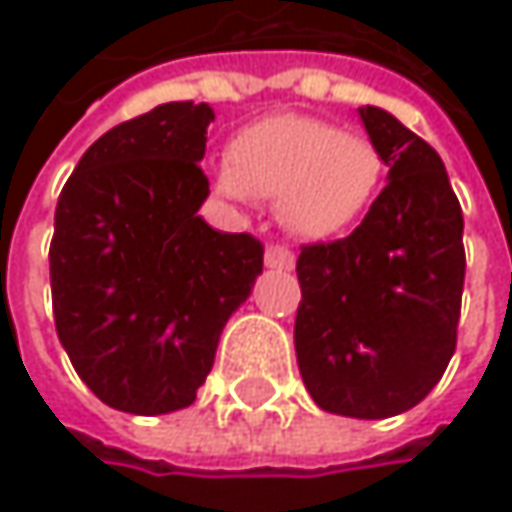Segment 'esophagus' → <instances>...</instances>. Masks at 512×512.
Returning <instances> with one entry per match:
<instances>
[{
    "label": "esophagus",
    "instance_id": "34e87169",
    "mask_svg": "<svg viewBox=\"0 0 512 512\" xmlns=\"http://www.w3.org/2000/svg\"><path fill=\"white\" fill-rule=\"evenodd\" d=\"M293 263H296V257L287 246H269L266 249V266L269 269H293Z\"/></svg>",
    "mask_w": 512,
    "mask_h": 512
}]
</instances>
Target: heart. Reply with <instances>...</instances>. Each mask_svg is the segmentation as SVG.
I'll list each match as a JSON object with an SVG mask.
<instances>
[{
	"label": "heart",
	"instance_id": "1",
	"mask_svg": "<svg viewBox=\"0 0 512 512\" xmlns=\"http://www.w3.org/2000/svg\"><path fill=\"white\" fill-rule=\"evenodd\" d=\"M388 162L361 133L332 121L281 112L243 127L228 165L213 174L228 201H275L278 222L305 240H326L358 225L376 204Z\"/></svg>",
	"mask_w": 512,
	"mask_h": 512
}]
</instances>
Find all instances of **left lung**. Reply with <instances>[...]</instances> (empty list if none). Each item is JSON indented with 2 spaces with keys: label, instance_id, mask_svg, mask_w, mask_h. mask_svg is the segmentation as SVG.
Returning a JSON list of instances; mask_svg holds the SVG:
<instances>
[{
  "label": "left lung",
  "instance_id": "left-lung-1",
  "mask_svg": "<svg viewBox=\"0 0 512 512\" xmlns=\"http://www.w3.org/2000/svg\"><path fill=\"white\" fill-rule=\"evenodd\" d=\"M358 115L388 183L350 237L302 246L293 344L320 409L376 421L418 406L454 356L465 249L442 156L385 109Z\"/></svg>",
  "mask_w": 512,
  "mask_h": 512
}]
</instances>
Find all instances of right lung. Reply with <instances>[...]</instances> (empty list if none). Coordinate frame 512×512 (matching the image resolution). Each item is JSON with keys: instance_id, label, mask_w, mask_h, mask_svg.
<instances>
[{"instance_id": "1", "label": "right lung", "mask_w": 512, "mask_h": 512, "mask_svg": "<svg viewBox=\"0 0 512 512\" xmlns=\"http://www.w3.org/2000/svg\"><path fill=\"white\" fill-rule=\"evenodd\" d=\"M207 103H162L103 133L67 177L50 243L55 332L79 379L112 409L195 403L228 317L263 269L252 234L198 210Z\"/></svg>"}]
</instances>
